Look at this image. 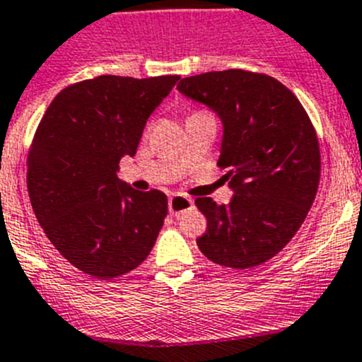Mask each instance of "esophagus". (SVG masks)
I'll return each mask as SVG.
<instances>
[{
    "instance_id": "obj_1",
    "label": "esophagus",
    "mask_w": 362,
    "mask_h": 362,
    "mask_svg": "<svg viewBox=\"0 0 362 362\" xmlns=\"http://www.w3.org/2000/svg\"><path fill=\"white\" fill-rule=\"evenodd\" d=\"M193 198L189 197H184V194L180 193H175L169 197V202H168V207H169V213L173 214V216H180L182 213H185V211L193 209Z\"/></svg>"
}]
</instances>
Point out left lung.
<instances>
[{
    "instance_id": "1",
    "label": "left lung",
    "mask_w": 362,
    "mask_h": 362,
    "mask_svg": "<svg viewBox=\"0 0 362 362\" xmlns=\"http://www.w3.org/2000/svg\"><path fill=\"white\" fill-rule=\"evenodd\" d=\"M178 92L221 122L220 168L233 198H197L207 218L198 249L218 265H262L291 242L314 204L321 173L317 136L298 97L274 77L245 70L185 77Z\"/></svg>"
}]
</instances>
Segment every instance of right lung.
<instances>
[{"mask_svg": "<svg viewBox=\"0 0 362 362\" xmlns=\"http://www.w3.org/2000/svg\"><path fill=\"white\" fill-rule=\"evenodd\" d=\"M178 76H100L55 95L28 155L32 207L48 240L99 279L141 265L164 226L168 197L119 180L120 158L136 153L149 115Z\"/></svg>", "mask_w": 362, "mask_h": 362, "instance_id": "add662e5", "label": "right lung"}]
</instances>
